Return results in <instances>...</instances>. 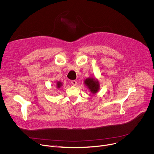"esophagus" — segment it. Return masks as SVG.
<instances>
[{
	"mask_svg": "<svg viewBox=\"0 0 154 154\" xmlns=\"http://www.w3.org/2000/svg\"><path fill=\"white\" fill-rule=\"evenodd\" d=\"M71 83H72L74 86H76L77 84L76 80H72V81H71Z\"/></svg>",
	"mask_w": 154,
	"mask_h": 154,
	"instance_id": "esophagus-1",
	"label": "esophagus"
}]
</instances>
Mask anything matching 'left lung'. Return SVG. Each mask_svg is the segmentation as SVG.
Instances as JSON below:
<instances>
[{"instance_id":"obj_1","label":"left lung","mask_w":154,"mask_h":154,"mask_svg":"<svg viewBox=\"0 0 154 154\" xmlns=\"http://www.w3.org/2000/svg\"><path fill=\"white\" fill-rule=\"evenodd\" d=\"M85 85L88 87L91 93L93 94H95L97 93V91L99 90L100 85L99 83V81L93 77H89L87 78L85 80Z\"/></svg>"}]
</instances>
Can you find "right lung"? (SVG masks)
<instances>
[{"mask_svg":"<svg viewBox=\"0 0 154 154\" xmlns=\"http://www.w3.org/2000/svg\"><path fill=\"white\" fill-rule=\"evenodd\" d=\"M61 86H62L61 82H58L57 83V88H60Z\"/></svg>","mask_w":154,"mask_h":154,"instance_id":"right-lung-1","label":"right lung"}]
</instances>
